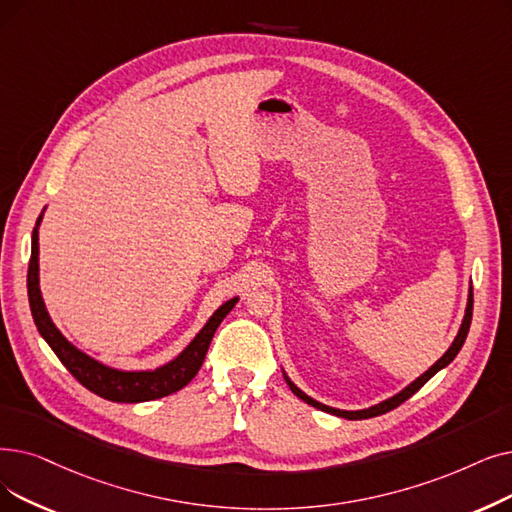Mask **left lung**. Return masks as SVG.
I'll return each instance as SVG.
<instances>
[{"label": "left lung", "instance_id": "1", "mask_svg": "<svg viewBox=\"0 0 512 512\" xmlns=\"http://www.w3.org/2000/svg\"><path fill=\"white\" fill-rule=\"evenodd\" d=\"M471 318H473V286L469 288V299H466V309H464V318H462V324H460V328H458V335L454 337V341H452V345L448 347V351L441 355V358L429 368V370H425L422 372L418 379H414L410 385H406L402 391H397L395 395H391V397H387V399H383V402H379V404H374V406H370V408H362V410H339V408H332V406H326V404H320V402H316L314 397H309L305 391H301L291 379H288V374L282 370V374H284V381H286V385L291 387V391L299 397V399H303L305 404H309V406H314V408H318V410H322V412H328V414H335V416H341V418H347V420H362V418H372V416H379V414H385V412H389V410H393V408H397L399 404H404L408 397H412L422 385H425L431 376H435L439 370H443L446 368L456 355H458V351L462 349V345H464V341H466V335H469V328H471Z\"/></svg>", "mask_w": 512, "mask_h": 512}]
</instances>
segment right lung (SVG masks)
I'll list each match as a JSON object with an SVG mask.
<instances>
[{
  "label": "right lung",
  "mask_w": 512,
  "mask_h": 512,
  "mask_svg": "<svg viewBox=\"0 0 512 512\" xmlns=\"http://www.w3.org/2000/svg\"><path fill=\"white\" fill-rule=\"evenodd\" d=\"M43 213H46V207H43L41 215L37 217V224L31 236V261L27 274L29 305L39 335L52 347V351L58 355V360L66 366V370H69L85 389L108 399V402L121 404L150 402V399H159L186 387L194 379L196 372L201 370L217 326L238 303V297L219 305L213 311V316L207 320V324L196 332V337L182 349L180 355H175L171 362L154 370H121L108 366L92 358V355H87L66 339L58 330V326L52 322L48 307L43 303V295L39 288V226Z\"/></svg>",
  "instance_id": "1"
}]
</instances>
